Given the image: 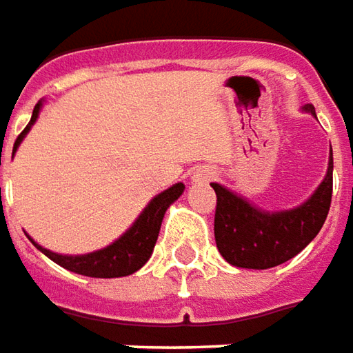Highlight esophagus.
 Returning <instances> with one entry per match:
<instances>
[{
    "label": "esophagus",
    "instance_id": "obj_1",
    "mask_svg": "<svg viewBox=\"0 0 353 353\" xmlns=\"http://www.w3.org/2000/svg\"><path fill=\"white\" fill-rule=\"evenodd\" d=\"M215 172L208 167H200V169H194L192 174H190V182L192 184H205V182L214 181Z\"/></svg>",
    "mask_w": 353,
    "mask_h": 353
}]
</instances>
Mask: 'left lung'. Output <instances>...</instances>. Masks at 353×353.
Listing matches in <instances>:
<instances>
[{
	"instance_id": "1",
	"label": "left lung",
	"mask_w": 353,
	"mask_h": 353,
	"mask_svg": "<svg viewBox=\"0 0 353 353\" xmlns=\"http://www.w3.org/2000/svg\"><path fill=\"white\" fill-rule=\"evenodd\" d=\"M303 110L316 118L313 105H305ZM332 169L330 148L328 169L316 190L303 204L278 212L262 210L223 184L212 182L217 196L215 245L221 256L237 268L266 270L299 254L325 225L332 200Z\"/></svg>"
}]
</instances>
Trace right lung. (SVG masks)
<instances>
[{"mask_svg":"<svg viewBox=\"0 0 353 353\" xmlns=\"http://www.w3.org/2000/svg\"><path fill=\"white\" fill-rule=\"evenodd\" d=\"M42 103L34 106L30 122L27 128L21 132V136L17 138L15 145H13V153H15L21 141L25 139L30 128L34 126V122L39 120L40 110H42ZM184 192V184L176 182L171 188L163 190L157 194L151 202H149L143 212L138 215V219L132 223L124 235L116 239L114 243H110L108 247L99 248L94 252H87V254H58L52 252L48 248L40 247L34 239H30V243L39 248L42 254H46L50 260H54L56 264H60L65 270L81 274V276H89V278H122V276H130L134 272H138L149 259L151 252L155 248L157 237H159L161 221L165 217V212L169 210V205L174 204L181 194Z\"/></svg>","mask_w":353,"mask_h":353,"instance_id":"1","label":"right lung"}]
</instances>
